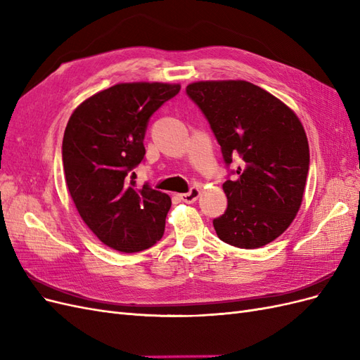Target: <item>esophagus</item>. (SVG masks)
<instances>
[{"label": "esophagus", "instance_id": "34e87169", "mask_svg": "<svg viewBox=\"0 0 360 360\" xmlns=\"http://www.w3.org/2000/svg\"><path fill=\"white\" fill-rule=\"evenodd\" d=\"M200 193H201L200 188H192V189H191L188 193H181V195H180V198H181L184 202L192 204V202H195V201L198 200Z\"/></svg>", "mask_w": 360, "mask_h": 360}]
</instances>
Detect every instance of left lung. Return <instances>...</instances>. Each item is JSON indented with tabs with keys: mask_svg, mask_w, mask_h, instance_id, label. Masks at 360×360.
I'll list each match as a JSON object with an SVG mask.
<instances>
[{
	"mask_svg": "<svg viewBox=\"0 0 360 360\" xmlns=\"http://www.w3.org/2000/svg\"><path fill=\"white\" fill-rule=\"evenodd\" d=\"M221 146L228 207L213 219L222 242L261 248L296 217L309 171V146L297 115L278 97L248 81H200L186 86Z\"/></svg>",
	"mask_w": 360,
	"mask_h": 360,
	"instance_id": "8db88e82",
	"label": "left lung"
}]
</instances>
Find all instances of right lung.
Returning a JSON list of instances; mask_svg holds the SVG:
<instances>
[{
	"label": "right lung",
	"mask_w": 360,
	"mask_h": 360,
	"mask_svg": "<svg viewBox=\"0 0 360 360\" xmlns=\"http://www.w3.org/2000/svg\"><path fill=\"white\" fill-rule=\"evenodd\" d=\"M179 91V84H117L84 101L64 130L70 197L97 238L120 252L148 249L165 231L171 198L148 183L136 188L134 168L146 155L150 117Z\"/></svg>",
	"instance_id": "1"
}]
</instances>
